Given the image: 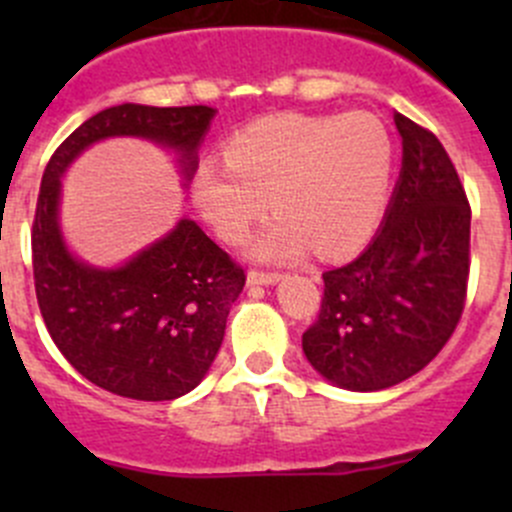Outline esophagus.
<instances>
[{
  "instance_id": "34e87169",
  "label": "esophagus",
  "mask_w": 512,
  "mask_h": 512,
  "mask_svg": "<svg viewBox=\"0 0 512 512\" xmlns=\"http://www.w3.org/2000/svg\"><path fill=\"white\" fill-rule=\"evenodd\" d=\"M280 280H282L280 272H267V270H250V275H247V285H275V282Z\"/></svg>"
}]
</instances>
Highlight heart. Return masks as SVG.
Returning <instances> with one entry per match:
<instances>
[{"label":"heart","instance_id":"obj_1","mask_svg":"<svg viewBox=\"0 0 512 512\" xmlns=\"http://www.w3.org/2000/svg\"><path fill=\"white\" fill-rule=\"evenodd\" d=\"M225 162L195 170V203L227 242H242L272 210L257 257L297 260L309 247L339 257L364 245L384 215L394 143L371 113L262 118L230 138Z\"/></svg>","mask_w":512,"mask_h":512}]
</instances>
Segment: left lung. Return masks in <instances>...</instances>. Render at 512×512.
Instances as JSON below:
<instances>
[{
	"label": "left lung",
	"instance_id": "obj_1",
	"mask_svg": "<svg viewBox=\"0 0 512 512\" xmlns=\"http://www.w3.org/2000/svg\"><path fill=\"white\" fill-rule=\"evenodd\" d=\"M394 121L404 158L384 225L356 260L324 272L322 307L302 334L309 364L352 391L389 389L418 374L466 307V188L428 128L401 113Z\"/></svg>",
	"mask_w": 512,
	"mask_h": 512
}]
</instances>
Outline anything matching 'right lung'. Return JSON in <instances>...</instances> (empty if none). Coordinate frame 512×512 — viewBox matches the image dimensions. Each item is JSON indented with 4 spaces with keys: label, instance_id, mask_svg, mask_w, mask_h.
<instances>
[{
    "label": "right lung",
    "instance_id": "obj_1",
    "mask_svg": "<svg viewBox=\"0 0 512 512\" xmlns=\"http://www.w3.org/2000/svg\"><path fill=\"white\" fill-rule=\"evenodd\" d=\"M213 116L210 106L123 103L81 123L46 163L32 225L39 312L64 359L116 396L170 401L195 389L223 344L245 270L193 220L118 270L74 260L56 223L59 175L101 138L143 136L178 148L190 178Z\"/></svg>",
    "mask_w": 512,
    "mask_h": 512
}]
</instances>
